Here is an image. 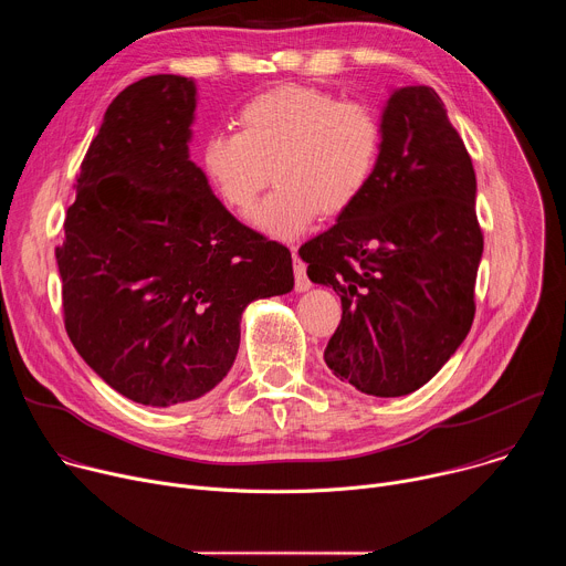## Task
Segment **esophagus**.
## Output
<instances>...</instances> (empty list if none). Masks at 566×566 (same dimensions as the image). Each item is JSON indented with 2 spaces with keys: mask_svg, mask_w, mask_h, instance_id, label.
<instances>
[{
  "mask_svg": "<svg viewBox=\"0 0 566 566\" xmlns=\"http://www.w3.org/2000/svg\"><path fill=\"white\" fill-rule=\"evenodd\" d=\"M293 273H295V291H308L311 289V280H308V275H306V266H304V262L295 255V251H293Z\"/></svg>",
  "mask_w": 566,
  "mask_h": 566,
  "instance_id": "34e87169",
  "label": "esophagus"
}]
</instances>
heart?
<instances>
[{"instance_id": "heart-1", "label": "heart", "mask_w": 566, "mask_h": 566, "mask_svg": "<svg viewBox=\"0 0 566 566\" xmlns=\"http://www.w3.org/2000/svg\"><path fill=\"white\" fill-rule=\"evenodd\" d=\"M239 132H214L201 145V170L219 201L249 214L271 181L277 188L253 221L275 239H295L319 210L352 208L371 184L382 147L378 114L313 87L284 85L251 98Z\"/></svg>"}]
</instances>
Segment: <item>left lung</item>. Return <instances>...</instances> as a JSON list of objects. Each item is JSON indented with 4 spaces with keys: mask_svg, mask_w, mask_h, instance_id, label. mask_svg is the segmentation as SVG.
Wrapping results in <instances>:
<instances>
[{
    "mask_svg": "<svg viewBox=\"0 0 566 566\" xmlns=\"http://www.w3.org/2000/svg\"><path fill=\"white\" fill-rule=\"evenodd\" d=\"M376 175L300 258L332 286L343 319L327 367L369 396H406L459 349L483 253L470 154L432 87L394 90Z\"/></svg>",
    "mask_w": 566,
    "mask_h": 566,
    "instance_id": "8db88e82",
    "label": "left lung"
}]
</instances>
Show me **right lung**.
<instances>
[{
    "mask_svg": "<svg viewBox=\"0 0 566 566\" xmlns=\"http://www.w3.org/2000/svg\"><path fill=\"white\" fill-rule=\"evenodd\" d=\"M195 107V80L172 73L112 101L55 249L75 352L151 408L217 387L244 308L293 289L289 249L239 223L190 160Z\"/></svg>",
    "mask_w": 566,
    "mask_h": 566,
    "instance_id": "add662e5",
    "label": "right lung"
}]
</instances>
